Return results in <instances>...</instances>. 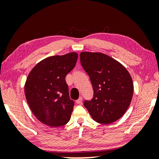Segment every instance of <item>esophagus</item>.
<instances>
[{"mask_svg": "<svg viewBox=\"0 0 159 159\" xmlns=\"http://www.w3.org/2000/svg\"><path fill=\"white\" fill-rule=\"evenodd\" d=\"M82 97H80L76 101V103H77V104H80V103H82Z\"/></svg>", "mask_w": 159, "mask_h": 159, "instance_id": "1", "label": "esophagus"}]
</instances>
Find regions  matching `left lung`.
<instances>
[{
    "instance_id": "1",
    "label": "left lung",
    "mask_w": 159,
    "mask_h": 159,
    "mask_svg": "<svg viewBox=\"0 0 159 159\" xmlns=\"http://www.w3.org/2000/svg\"><path fill=\"white\" fill-rule=\"evenodd\" d=\"M80 62L92 83L93 98L84 106L93 120L111 124L120 119L131 103L133 82L122 64L102 53L81 52Z\"/></svg>"
}]
</instances>
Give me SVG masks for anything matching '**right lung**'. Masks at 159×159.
<instances>
[{
    "label": "right lung",
    "mask_w": 159,
    "mask_h": 159,
    "mask_svg": "<svg viewBox=\"0 0 159 159\" xmlns=\"http://www.w3.org/2000/svg\"><path fill=\"white\" fill-rule=\"evenodd\" d=\"M78 54L53 56L37 64L26 80L27 103L37 119L49 127L65 125L75 103L69 98L65 77L75 66Z\"/></svg>",
    "instance_id": "obj_1"
}]
</instances>
